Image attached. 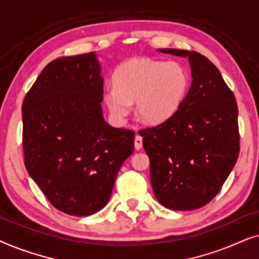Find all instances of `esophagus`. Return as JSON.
Here are the masks:
<instances>
[{
    "instance_id": "34e87169",
    "label": "esophagus",
    "mask_w": 259,
    "mask_h": 259,
    "mask_svg": "<svg viewBox=\"0 0 259 259\" xmlns=\"http://www.w3.org/2000/svg\"><path fill=\"white\" fill-rule=\"evenodd\" d=\"M134 146H136V150L143 148V138H141L139 134H137L136 139H134Z\"/></svg>"
}]
</instances>
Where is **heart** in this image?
<instances>
[{
    "mask_svg": "<svg viewBox=\"0 0 259 259\" xmlns=\"http://www.w3.org/2000/svg\"><path fill=\"white\" fill-rule=\"evenodd\" d=\"M114 88L105 92L107 107L116 119L130 114L131 102L141 121L158 125L171 118L189 90V75L179 63L148 58L131 59L115 70Z\"/></svg>",
    "mask_w": 259,
    "mask_h": 259,
    "instance_id": "obj_1",
    "label": "heart"
}]
</instances>
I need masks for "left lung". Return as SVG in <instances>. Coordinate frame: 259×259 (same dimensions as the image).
Here are the masks:
<instances>
[{"label":"left lung","mask_w":259,"mask_h":259,"mask_svg":"<svg viewBox=\"0 0 259 259\" xmlns=\"http://www.w3.org/2000/svg\"><path fill=\"white\" fill-rule=\"evenodd\" d=\"M161 52L189 56L192 84L171 118L139 134L159 203L171 210H196L217 196L238 159V107L207 58L194 51Z\"/></svg>","instance_id":"obj_1"}]
</instances>
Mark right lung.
I'll return each instance as SVG.
<instances>
[{
	"label": "right lung",
	"mask_w": 259,
	"mask_h": 259,
	"mask_svg": "<svg viewBox=\"0 0 259 259\" xmlns=\"http://www.w3.org/2000/svg\"><path fill=\"white\" fill-rule=\"evenodd\" d=\"M102 94L100 66L86 53L48 63L24 97V165L49 203L67 214L100 211L134 151L136 133L102 118Z\"/></svg>",
	"instance_id": "right-lung-1"
}]
</instances>
